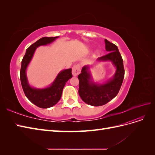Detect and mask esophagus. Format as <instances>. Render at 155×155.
I'll return each mask as SVG.
<instances>
[{
    "label": "esophagus",
    "instance_id": "34e87169",
    "mask_svg": "<svg viewBox=\"0 0 155 155\" xmlns=\"http://www.w3.org/2000/svg\"><path fill=\"white\" fill-rule=\"evenodd\" d=\"M81 72V67L80 65L77 64L72 68V75L74 76H77Z\"/></svg>",
    "mask_w": 155,
    "mask_h": 155
}]
</instances>
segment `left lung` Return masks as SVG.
<instances>
[{"instance_id":"1","label":"left lung","mask_w":155,"mask_h":155,"mask_svg":"<svg viewBox=\"0 0 155 155\" xmlns=\"http://www.w3.org/2000/svg\"><path fill=\"white\" fill-rule=\"evenodd\" d=\"M107 55L98 58L97 61H110L116 68L112 78L104 84H98L93 81L90 67L85 65L78 75L79 95L87 104L92 106H101L116 96L122 85L124 78L123 59L117 46L105 39Z\"/></svg>"}]
</instances>
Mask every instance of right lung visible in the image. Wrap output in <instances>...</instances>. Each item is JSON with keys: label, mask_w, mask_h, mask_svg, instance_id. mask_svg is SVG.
<instances>
[{"label": "right lung", "mask_w": 155, "mask_h": 155, "mask_svg": "<svg viewBox=\"0 0 155 155\" xmlns=\"http://www.w3.org/2000/svg\"><path fill=\"white\" fill-rule=\"evenodd\" d=\"M59 37H45L37 41L27 48L21 62L20 78L25 96L32 104L42 109H47L55 105L61 97L63 89L68 79L72 78V68L61 70L49 87L37 88L30 86L26 76V69L37 47L47 45Z\"/></svg>", "instance_id": "add662e5"}]
</instances>
